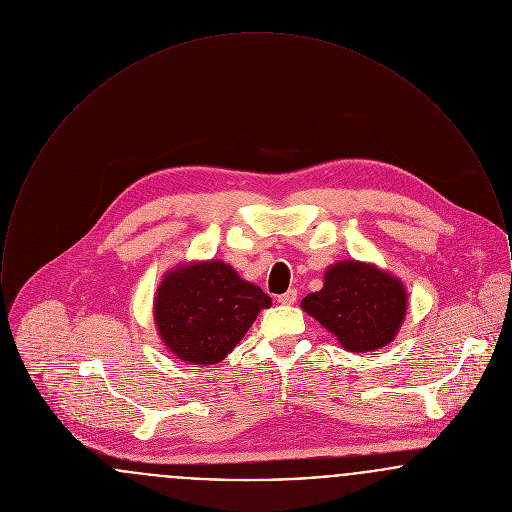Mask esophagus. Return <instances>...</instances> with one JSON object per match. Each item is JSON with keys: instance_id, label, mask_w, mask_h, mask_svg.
<instances>
[{"instance_id": "1", "label": "esophagus", "mask_w": 512, "mask_h": 512, "mask_svg": "<svg viewBox=\"0 0 512 512\" xmlns=\"http://www.w3.org/2000/svg\"><path fill=\"white\" fill-rule=\"evenodd\" d=\"M295 299H297V290H295V288L288 290L286 293H282V295H278V303H282V305H293Z\"/></svg>"}]
</instances>
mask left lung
Returning a JSON list of instances; mask_svg holds the SVG:
<instances>
[{"label":"left lung","mask_w":512,"mask_h":512,"mask_svg":"<svg viewBox=\"0 0 512 512\" xmlns=\"http://www.w3.org/2000/svg\"><path fill=\"white\" fill-rule=\"evenodd\" d=\"M301 307L332 332L347 351H374L390 343L407 309L403 284L372 265L341 261L324 274V288Z\"/></svg>","instance_id":"1"}]
</instances>
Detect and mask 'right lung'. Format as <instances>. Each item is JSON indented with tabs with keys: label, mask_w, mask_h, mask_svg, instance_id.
<instances>
[{
	"label": "right lung",
	"mask_w": 512,
	"mask_h": 512,
	"mask_svg": "<svg viewBox=\"0 0 512 512\" xmlns=\"http://www.w3.org/2000/svg\"><path fill=\"white\" fill-rule=\"evenodd\" d=\"M270 297L220 261L176 268L155 297V322L172 353L194 365L220 363Z\"/></svg>",
	"instance_id": "1"
}]
</instances>
